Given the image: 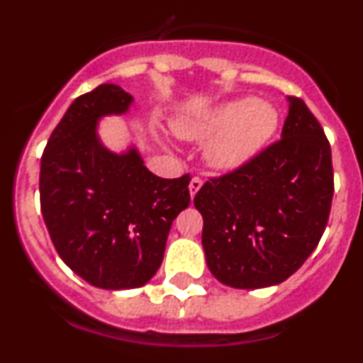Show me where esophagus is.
Instances as JSON below:
<instances>
[{
    "instance_id": "obj_1",
    "label": "esophagus",
    "mask_w": 363,
    "mask_h": 363,
    "mask_svg": "<svg viewBox=\"0 0 363 363\" xmlns=\"http://www.w3.org/2000/svg\"><path fill=\"white\" fill-rule=\"evenodd\" d=\"M201 185H203V179H201L200 176H194V178L191 179V184H189V192H191V196H194V194L200 191Z\"/></svg>"
}]
</instances>
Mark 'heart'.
Masks as SVG:
<instances>
[{"instance_id": "heart-1", "label": "heart", "mask_w": 363, "mask_h": 363, "mask_svg": "<svg viewBox=\"0 0 363 363\" xmlns=\"http://www.w3.org/2000/svg\"><path fill=\"white\" fill-rule=\"evenodd\" d=\"M278 125L277 111L265 101L236 99L198 120L178 121L176 133L187 140L217 138L207 149L214 169L230 171L243 165L267 145Z\"/></svg>"}]
</instances>
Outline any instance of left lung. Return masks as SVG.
Here are the masks:
<instances>
[{"label":"left lung","instance_id":"1","mask_svg":"<svg viewBox=\"0 0 363 363\" xmlns=\"http://www.w3.org/2000/svg\"><path fill=\"white\" fill-rule=\"evenodd\" d=\"M333 192L329 140L303 99L289 96L280 140L194 196L211 272L234 289L287 280L318 245Z\"/></svg>","mask_w":363,"mask_h":363}]
</instances>
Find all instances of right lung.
Returning <instances> with one entry per match:
<instances>
[{"mask_svg": "<svg viewBox=\"0 0 363 363\" xmlns=\"http://www.w3.org/2000/svg\"><path fill=\"white\" fill-rule=\"evenodd\" d=\"M133 101L104 83L72 101L41 156L40 201L57 255L99 289L142 287L162 265L172 221L191 203V176L165 179L136 150L118 156L96 136L104 114Z\"/></svg>", "mask_w": 363, "mask_h": 363, "instance_id": "right-lung-1", "label": "right lung"}]
</instances>
